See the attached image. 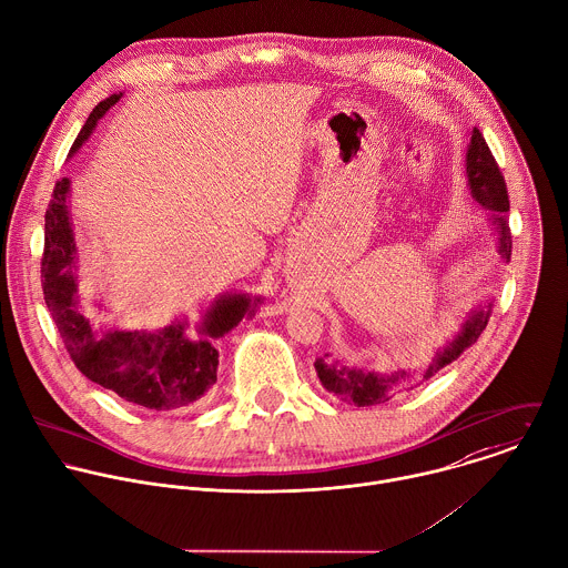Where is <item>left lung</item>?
<instances>
[{
  "label": "left lung",
  "instance_id": "obj_1",
  "mask_svg": "<svg viewBox=\"0 0 568 568\" xmlns=\"http://www.w3.org/2000/svg\"><path fill=\"white\" fill-rule=\"evenodd\" d=\"M467 176L471 185V194L478 203L485 207L494 210V223L498 227L500 236V252L507 261H511V227L507 221L509 212V194H507V183L500 172V165L496 156L491 154L485 136L480 130H474L471 134V145L467 152ZM491 307V305H489ZM476 310L469 321L465 323L463 332L443 349L436 354L434 363L423 369V372H396L392 376H381L374 372H363V369H349V367H338L336 363H329L327 356L318 358L314 363L316 374L327 392L338 396L341 400H349L356 407H369V405H381L389 400L396 394L412 392L420 383L429 381L434 374H438L443 367L454 363L465 349H469L483 329L487 327L491 310Z\"/></svg>",
  "mask_w": 568,
  "mask_h": 568
}]
</instances>
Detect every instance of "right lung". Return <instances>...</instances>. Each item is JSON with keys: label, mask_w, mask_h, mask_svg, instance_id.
Masks as SVG:
<instances>
[{"label": "right lung", "mask_w": 568, "mask_h": 568, "mask_svg": "<svg viewBox=\"0 0 568 568\" xmlns=\"http://www.w3.org/2000/svg\"><path fill=\"white\" fill-rule=\"evenodd\" d=\"M121 94L97 103L79 130L70 154L90 136L97 121ZM68 179H59L45 210L41 290L65 352L77 369L92 383L114 392L125 403L150 412H172L199 400L214 383L219 352L214 338L230 332L250 310V298H221L201 325V338L183 336V325H170L159 334L103 332L97 336L90 321L77 310L72 278L74 243L68 216Z\"/></svg>", "instance_id": "add662e5"}]
</instances>
